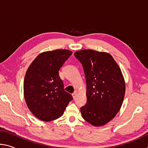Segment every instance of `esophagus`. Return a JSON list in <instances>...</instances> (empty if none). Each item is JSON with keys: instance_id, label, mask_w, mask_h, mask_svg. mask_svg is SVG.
Instances as JSON below:
<instances>
[{"instance_id": "esophagus-1", "label": "esophagus", "mask_w": 148, "mask_h": 148, "mask_svg": "<svg viewBox=\"0 0 148 148\" xmlns=\"http://www.w3.org/2000/svg\"><path fill=\"white\" fill-rule=\"evenodd\" d=\"M76 96H77V92L75 91L73 92V93H72V97H73L74 99H75L76 97Z\"/></svg>"}]
</instances>
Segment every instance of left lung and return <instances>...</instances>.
<instances>
[{
  "instance_id": "left-lung-1",
  "label": "left lung",
  "mask_w": 148,
  "mask_h": 148,
  "mask_svg": "<svg viewBox=\"0 0 148 148\" xmlns=\"http://www.w3.org/2000/svg\"><path fill=\"white\" fill-rule=\"evenodd\" d=\"M83 66L87 84V103L80 110L94 126L104 125L119 111L125 93L123 76L113 57L106 52L83 49L74 53Z\"/></svg>"
}]
</instances>
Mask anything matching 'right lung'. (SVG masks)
I'll return each instance as SVG.
<instances>
[{
  "label": "right lung",
  "instance_id": "add662e5",
  "mask_svg": "<svg viewBox=\"0 0 148 148\" xmlns=\"http://www.w3.org/2000/svg\"><path fill=\"white\" fill-rule=\"evenodd\" d=\"M72 52L46 51L36 57L27 69L23 91L26 104L37 118L50 121L61 117L73 98L64 91L59 71Z\"/></svg>",
  "mask_w": 148,
  "mask_h": 148
}]
</instances>
